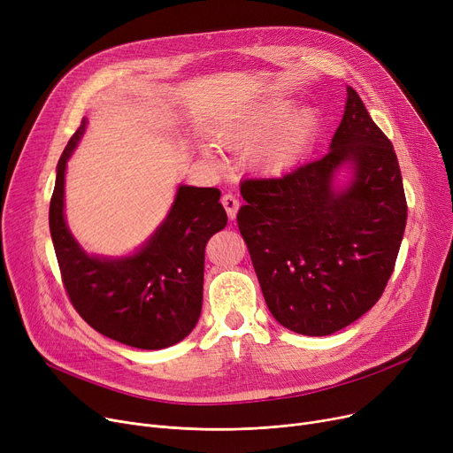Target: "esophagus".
<instances>
[{"label":"esophagus","mask_w":453,"mask_h":453,"mask_svg":"<svg viewBox=\"0 0 453 453\" xmlns=\"http://www.w3.org/2000/svg\"><path fill=\"white\" fill-rule=\"evenodd\" d=\"M222 205H224V209H226V212H227V217H229V220H234L236 219V211H239V198H236L234 195H231V193H227V195H224L222 196Z\"/></svg>","instance_id":"esophagus-1"}]
</instances>
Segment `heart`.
Here are the masks:
<instances>
[{"mask_svg": "<svg viewBox=\"0 0 453 453\" xmlns=\"http://www.w3.org/2000/svg\"><path fill=\"white\" fill-rule=\"evenodd\" d=\"M292 103L272 99L248 110L244 115L224 123L217 141L226 149H255L253 159L266 173H282L299 163L312 149L319 130V115L314 108H303L290 115ZM205 156L212 159L207 150Z\"/></svg>", "mask_w": 453, "mask_h": 453, "instance_id": "b5f03b06", "label": "heart"}]
</instances>
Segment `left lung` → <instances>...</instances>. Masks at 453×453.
<instances>
[{"label":"left lung","mask_w":453,"mask_h":453,"mask_svg":"<svg viewBox=\"0 0 453 453\" xmlns=\"http://www.w3.org/2000/svg\"><path fill=\"white\" fill-rule=\"evenodd\" d=\"M343 164L353 180L336 189ZM236 214L272 316L297 334L328 336L382 297L408 203L391 141L347 88L330 152L282 178L246 180Z\"/></svg>","instance_id":"left-lung-1"}]
</instances>
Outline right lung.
I'll list each match as a JSON object with an SVG mask.
<instances>
[{
	"mask_svg": "<svg viewBox=\"0 0 453 453\" xmlns=\"http://www.w3.org/2000/svg\"><path fill=\"white\" fill-rule=\"evenodd\" d=\"M84 130L86 119L58 159L50 205L64 288L81 318L103 336L135 349L171 347L190 334L202 312L205 244L227 224L220 190L180 185L165 222L139 251L91 257L64 220L65 165Z\"/></svg>",
	"mask_w": 453,
	"mask_h": 453,
	"instance_id": "add662e5",
	"label": "right lung"
}]
</instances>
